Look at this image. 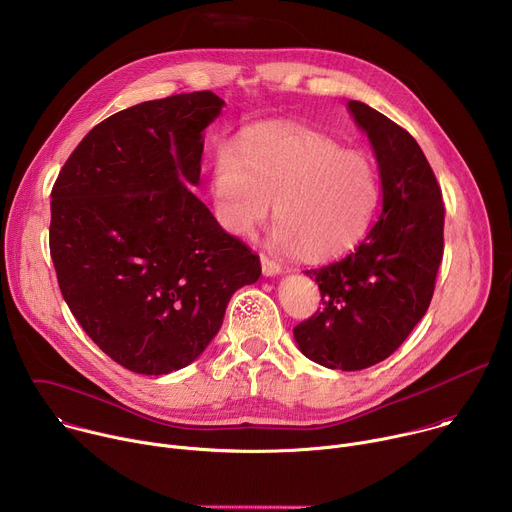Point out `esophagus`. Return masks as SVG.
Instances as JSON below:
<instances>
[{"mask_svg": "<svg viewBox=\"0 0 512 512\" xmlns=\"http://www.w3.org/2000/svg\"><path fill=\"white\" fill-rule=\"evenodd\" d=\"M261 269H263V275H277V273H281V265L275 259L267 257L265 253H261Z\"/></svg>", "mask_w": 512, "mask_h": 512, "instance_id": "obj_1", "label": "esophagus"}]
</instances>
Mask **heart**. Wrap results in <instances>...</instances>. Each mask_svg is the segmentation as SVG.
I'll use <instances>...</instances> for the list:
<instances>
[{
  "label": "heart",
  "instance_id": "b5f03b06",
  "mask_svg": "<svg viewBox=\"0 0 512 512\" xmlns=\"http://www.w3.org/2000/svg\"><path fill=\"white\" fill-rule=\"evenodd\" d=\"M275 243L306 259H326L354 247L367 233L379 202L371 158L298 125L255 127L239 152L221 148L212 162V206L218 225L251 237L271 216Z\"/></svg>",
  "mask_w": 512,
  "mask_h": 512
}]
</instances>
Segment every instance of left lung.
<instances>
[{"label": "left lung", "instance_id": "1", "mask_svg": "<svg viewBox=\"0 0 512 512\" xmlns=\"http://www.w3.org/2000/svg\"><path fill=\"white\" fill-rule=\"evenodd\" d=\"M379 162L381 214L350 255L308 269L322 310L294 328L328 369L360 371L391 356L429 308L444 257L442 188L413 135L360 101L348 103Z\"/></svg>", "mask_w": 512, "mask_h": 512}]
</instances>
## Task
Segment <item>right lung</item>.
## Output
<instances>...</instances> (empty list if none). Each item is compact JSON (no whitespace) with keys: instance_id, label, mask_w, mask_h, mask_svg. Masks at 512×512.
<instances>
[{"instance_id":"add662e5","label":"right lung","mask_w":512,"mask_h":512,"mask_svg":"<svg viewBox=\"0 0 512 512\" xmlns=\"http://www.w3.org/2000/svg\"><path fill=\"white\" fill-rule=\"evenodd\" d=\"M225 101L182 93L95 125L64 162L50 202V257L89 338L137 375L202 354L259 257L192 194L202 131Z\"/></svg>"}]
</instances>
